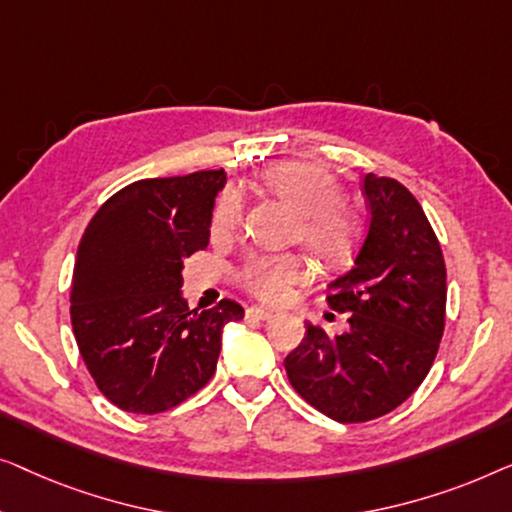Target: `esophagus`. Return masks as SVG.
<instances>
[{"mask_svg": "<svg viewBox=\"0 0 512 512\" xmlns=\"http://www.w3.org/2000/svg\"><path fill=\"white\" fill-rule=\"evenodd\" d=\"M246 318L248 320H273V318H276V313H271V311H266V308H259V306H253V308H248V311H246Z\"/></svg>", "mask_w": 512, "mask_h": 512, "instance_id": "esophagus-1", "label": "esophagus"}]
</instances>
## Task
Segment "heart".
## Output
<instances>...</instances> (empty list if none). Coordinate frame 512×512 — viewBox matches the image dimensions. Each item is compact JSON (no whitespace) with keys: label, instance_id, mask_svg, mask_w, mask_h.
Returning <instances> with one entry per match:
<instances>
[{"label":"heart","instance_id":"1","mask_svg":"<svg viewBox=\"0 0 512 512\" xmlns=\"http://www.w3.org/2000/svg\"><path fill=\"white\" fill-rule=\"evenodd\" d=\"M264 185L297 211L294 236L320 259L341 264L357 253L364 222L343 199L338 178L320 164L283 162L264 171ZM243 204L234 190L222 192L211 215L213 236L227 239L241 225ZM311 276L308 262L299 253H255L246 257L234 273L236 285L266 304H280L292 287Z\"/></svg>","mask_w":512,"mask_h":512}]
</instances>
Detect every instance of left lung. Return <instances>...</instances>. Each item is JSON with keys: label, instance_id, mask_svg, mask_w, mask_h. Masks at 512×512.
<instances>
[{"label": "left lung", "instance_id": "obj_1", "mask_svg": "<svg viewBox=\"0 0 512 512\" xmlns=\"http://www.w3.org/2000/svg\"><path fill=\"white\" fill-rule=\"evenodd\" d=\"M369 227L355 266L329 285V306L350 329L329 336L306 325L285 357L290 385L343 424L401 406L434 364L445 329V259L420 201L399 181L366 174Z\"/></svg>", "mask_w": 512, "mask_h": 512}]
</instances>
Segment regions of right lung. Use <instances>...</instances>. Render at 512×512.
Returning a JSON list of instances; mask_svg holds the SVG:
<instances>
[{"mask_svg": "<svg viewBox=\"0 0 512 512\" xmlns=\"http://www.w3.org/2000/svg\"><path fill=\"white\" fill-rule=\"evenodd\" d=\"M225 169L143 178L99 206L78 243L71 327L99 392L127 413L157 415L213 378L227 322L241 304L190 311L183 264L208 246Z\"/></svg>", "mask_w": 512, "mask_h": 512, "instance_id": "1", "label": "right lung"}]
</instances>
